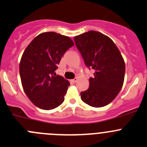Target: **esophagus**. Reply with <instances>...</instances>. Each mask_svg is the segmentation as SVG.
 <instances>
[{
	"label": "esophagus",
	"mask_w": 147,
	"mask_h": 147,
	"mask_svg": "<svg viewBox=\"0 0 147 147\" xmlns=\"http://www.w3.org/2000/svg\"><path fill=\"white\" fill-rule=\"evenodd\" d=\"M78 78H75V79L72 80V81L73 82H78Z\"/></svg>",
	"instance_id": "34e87169"
}]
</instances>
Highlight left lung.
Returning a JSON list of instances; mask_svg holds the SVG:
<instances>
[{"label": "left lung", "instance_id": "left-lung-1", "mask_svg": "<svg viewBox=\"0 0 147 147\" xmlns=\"http://www.w3.org/2000/svg\"><path fill=\"white\" fill-rule=\"evenodd\" d=\"M74 40L86 66L95 70L94 77L89 79V88L80 92L81 99L95 108L105 106L123 87L124 59L113 40L100 32L89 31Z\"/></svg>", "mask_w": 147, "mask_h": 147}]
</instances>
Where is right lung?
Segmentation results:
<instances>
[{
    "label": "right lung",
    "mask_w": 147,
    "mask_h": 147,
    "mask_svg": "<svg viewBox=\"0 0 147 147\" xmlns=\"http://www.w3.org/2000/svg\"><path fill=\"white\" fill-rule=\"evenodd\" d=\"M73 45L68 36L49 31L36 36L24 50L19 64L21 84L28 99L38 108L52 110L64 102L70 84L55 71Z\"/></svg>",
    "instance_id": "obj_1"
}]
</instances>
